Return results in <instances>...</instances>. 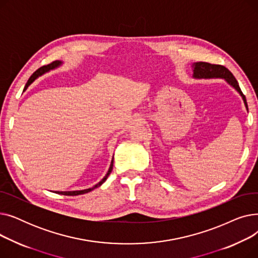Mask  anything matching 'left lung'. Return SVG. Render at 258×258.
<instances>
[{"label": "left lung", "instance_id": "obj_1", "mask_svg": "<svg viewBox=\"0 0 258 258\" xmlns=\"http://www.w3.org/2000/svg\"><path fill=\"white\" fill-rule=\"evenodd\" d=\"M191 69L194 72L192 77L195 79H211V78L224 79L230 87H232L240 95V97L242 98V101L245 103V106L248 111V104H247L245 95L242 94L238 86L237 80L235 79L233 74L227 69V68L221 64H211L208 62L199 61V62L192 63Z\"/></svg>", "mask_w": 258, "mask_h": 258}]
</instances>
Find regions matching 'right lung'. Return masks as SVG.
Segmentation results:
<instances>
[{
  "mask_svg": "<svg viewBox=\"0 0 258 258\" xmlns=\"http://www.w3.org/2000/svg\"><path fill=\"white\" fill-rule=\"evenodd\" d=\"M62 63H63L62 61H60V60H56V61H53V62H52V63H50V64H47V66H44V67H42V68H39L38 70H36V71H35V72L30 76V78L28 79V81H27V84H26V86H25V88H24V92H25L27 89H28V87L33 83V81H34L35 79H37L39 76H42L43 74L48 73V72H50V71H52V70H55V69H57V68H59V67H61V66H62ZM113 163H114V156H113V158H112L110 167H108V170H107L106 174H105L104 177H103V179H102L100 182H98L96 185H94L93 187L88 188V189H84V190L56 191V194H58V195H63V196H79V195H84V194H87V192L92 191L93 189H95V188H97V187L101 186V185L106 181L107 177H108V175H110V173L112 172V169H113Z\"/></svg>",
  "mask_w": 258,
  "mask_h": 258,
  "instance_id": "1",
  "label": "right lung"
}]
</instances>
